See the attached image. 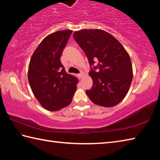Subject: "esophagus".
<instances>
[{"label":"esophagus","mask_w":160,"mask_h":160,"mask_svg":"<svg viewBox=\"0 0 160 160\" xmlns=\"http://www.w3.org/2000/svg\"><path fill=\"white\" fill-rule=\"evenodd\" d=\"M78 77H79L80 78H82V76H84V74H83V73H80L78 74Z\"/></svg>","instance_id":"esophagus-1"}]
</instances>
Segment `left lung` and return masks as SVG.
Wrapping results in <instances>:
<instances>
[{
  "instance_id": "obj_1",
  "label": "left lung",
  "mask_w": 160,
  "mask_h": 160,
  "mask_svg": "<svg viewBox=\"0 0 160 160\" xmlns=\"http://www.w3.org/2000/svg\"><path fill=\"white\" fill-rule=\"evenodd\" d=\"M73 38L91 67L89 74L93 84L86 91L90 100L104 107L120 103L127 96L132 79L131 58L124 47L101 29L80 30L74 32Z\"/></svg>"
}]
</instances>
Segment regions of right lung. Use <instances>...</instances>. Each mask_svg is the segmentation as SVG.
Listing matches in <instances>:
<instances>
[{
    "label": "right lung",
    "instance_id": "add662e5",
    "mask_svg": "<svg viewBox=\"0 0 160 160\" xmlns=\"http://www.w3.org/2000/svg\"><path fill=\"white\" fill-rule=\"evenodd\" d=\"M71 30L54 32L39 44L30 60L28 80L40 104L50 111L67 107L76 92L78 80L66 73L60 62Z\"/></svg>",
    "mask_w": 160,
    "mask_h": 160
}]
</instances>
